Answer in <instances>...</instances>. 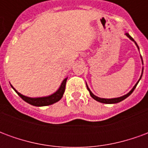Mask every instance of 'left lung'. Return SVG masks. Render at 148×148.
<instances>
[{
	"label": "left lung",
	"instance_id": "left-lung-1",
	"mask_svg": "<svg viewBox=\"0 0 148 148\" xmlns=\"http://www.w3.org/2000/svg\"><path fill=\"white\" fill-rule=\"evenodd\" d=\"M125 35H126V36H127L128 37V38H129V39H130L132 41V42H135V44L136 45L138 50L140 51V48H139V47H138V45H137V43L136 42V41H135V40L132 39V37H131L130 35L127 33L126 31H125ZM140 58H141V61H142V64H143V59H142V56H141V55H140ZM143 67L142 68V73H141V75H140V79L138 80V82H137L135 84V86H133V88H132V90H131L130 91H129V92L127 93V94H125V95H124V96L119 97H115V98H102V97H97V96H96V95H94V94H93V93L91 92V90H90V88H89V86H88V85H87V83L86 82V83L87 90H89L90 96L92 97H93L94 100H96L97 101H99V102H101V103H104V104H116V103H119V102H121V101H122L123 100L126 99L127 97L130 96L131 94H132V93L133 92L134 90L136 89V87L137 84L139 83V82H140V80L141 79V77H142V75H143Z\"/></svg>",
	"mask_w": 148,
	"mask_h": 148
}]
</instances>
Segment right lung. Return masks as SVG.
I'll use <instances>...</instances> for the list:
<instances>
[{
	"label": "right lung",
	"mask_w": 148,
	"mask_h": 148,
	"mask_svg": "<svg viewBox=\"0 0 148 148\" xmlns=\"http://www.w3.org/2000/svg\"><path fill=\"white\" fill-rule=\"evenodd\" d=\"M67 78L68 77H66L62 80L60 86L58 87V89L55 91V93H53L51 95H48V96L37 97H31L23 95L21 93H19L17 90L12 86L11 84L10 85H11L12 88L16 91V93H17L18 95L21 97L24 101H26V102L30 104L32 106H37V107H42V106H50V105H52L54 103L58 102V101L61 99L62 96H63V93H64L65 88H66V83Z\"/></svg>",
	"instance_id": "right-lung-1"
}]
</instances>
